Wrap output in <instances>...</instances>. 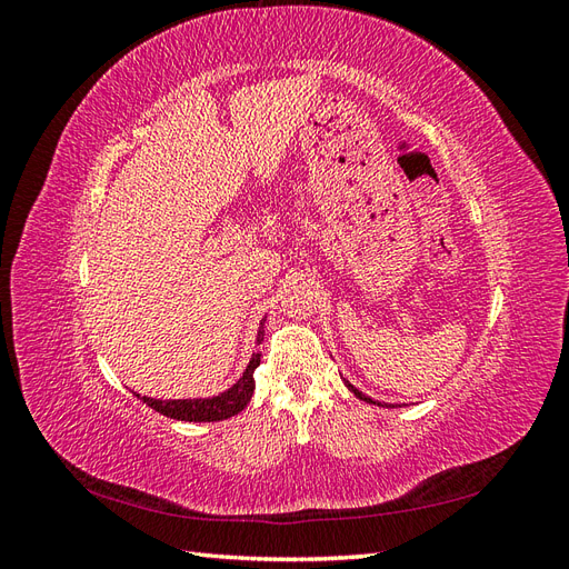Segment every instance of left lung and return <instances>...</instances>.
I'll list each match as a JSON object with an SVG mask.
<instances>
[{
    "mask_svg": "<svg viewBox=\"0 0 569 569\" xmlns=\"http://www.w3.org/2000/svg\"><path fill=\"white\" fill-rule=\"evenodd\" d=\"M343 382H347V380H343ZM347 387H349V391H353V393L358 396V399H360V401H366V403H377V401H372V399H370V396H366L363 391H358V389H356L353 385H349V382H347ZM377 406H382V403H377Z\"/></svg>",
    "mask_w": 569,
    "mask_h": 569,
    "instance_id": "left-lung-1",
    "label": "left lung"
}]
</instances>
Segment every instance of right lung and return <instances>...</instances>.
<instances>
[{
  "instance_id": "obj_1",
  "label": "right lung",
  "mask_w": 569,
  "mask_h": 569,
  "mask_svg": "<svg viewBox=\"0 0 569 569\" xmlns=\"http://www.w3.org/2000/svg\"><path fill=\"white\" fill-rule=\"evenodd\" d=\"M263 341V325H261V332H258V343ZM261 363V353H253L249 360V368L242 375V380H239L234 387H230L226 393H218L213 399H184V401H157V399H149V396H140V399L153 408L157 412L166 418H173V420H184V422H216V420H226L237 416L239 410H244L247 403L251 401V393H253V370Z\"/></svg>"
}]
</instances>
